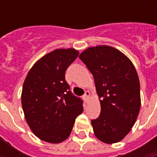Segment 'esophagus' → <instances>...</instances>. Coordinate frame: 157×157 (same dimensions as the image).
Here are the masks:
<instances>
[{"label": "esophagus", "mask_w": 157, "mask_h": 157, "mask_svg": "<svg viewBox=\"0 0 157 157\" xmlns=\"http://www.w3.org/2000/svg\"><path fill=\"white\" fill-rule=\"evenodd\" d=\"M90 91H86V94H85V95H84V99H85V101H86V103H87L89 101V99H90Z\"/></svg>", "instance_id": "1"}]
</instances>
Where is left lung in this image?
<instances>
[{"label":"left lung","mask_w":157,"mask_h":157,"mask_svg":"<svg viewBox=\"0 0 157 157\" xmlns=\"http://www.w3.org/2000/svg\"><path fill=\"white\" fill-rule=\"evenodd\" d=\"M79 58L90 71L101 112L91 121L96 138L107 144L121 141L139 116L141 97L135 67L124 54L108 45L89 47Z\"/></svg>","instance_id":"left-lung-1"}]
</instances>
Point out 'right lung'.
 <instances>
[{"instance_id": "1", "label": "right lung", "mask_w": 157, "mask_h": 157, "mask_svg": "<svg viewBox=\"0 0 157 157\" xmlns=\"http://www.w3.org/2000/svg\"><path fill=\"white\" fill-rule=\"evenodd\" d=\"M78 54L72 48L48 53L33 64L23 82L21 102L26 121L42 141L66 140L83 112L82 101L72 95L65 81V71Z\"/></svg>"}]
</instances>
